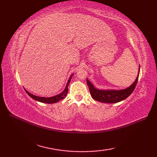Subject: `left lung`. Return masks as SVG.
Returning a JSON list of instances; mask_svg holds the SVG:
<instances>
[{
  "instance_id": "left-lung-1",
  "label": "left lung",
  "mask_w": 157,
  "mask_h": 157,
  "mask_svg": "<svg viewBox=\"0 0 157 157\" xmlns=\"http://www.w3.org/2000/svg\"><path fill=\"white\" fill-rule=\"evenodd\" d=\"M139 73L140 69L137 78H136L135 82L133 83L132 86H130L128 88L121 90H101L95 88L88 79H86V81H87L90 92V94L93 99L104 103H116L123 101V100L128 98L134 90L138 80Z\"/></svg>"
}]
</instances>
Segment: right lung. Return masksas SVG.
Returning <instances> with one entry per match:
<instances>
[{
  "instance_id": "right-lung-1",
  "label": "right lung",
  "mask_w": 157,
  "mask_h": 157,
  "mask_svg": "<svg viewBox=\"0 0 157 157\" xmlns=\"http://www.w3.org/2000/svg\"><path fill=\"white\" fill-rule=\"evenodd\" d=\"M73 75H71V76L70 77L69 80L67 82V84L66 85V88H65L64 90L61 94H59L56 96H52V97H50V98H44V97H40V96H35V95H33L30 93L28 92L26 90H25V92H27V94L30 96L31 98H32L33 99H34L35 101H37L39 102H45V103H48V104H52V103H55V102H57L59 101H61V100H63V98H65V96L67 94V92H68V86L69 84V82L71 81V77Z\"/></svg>"
}]
</instances>
